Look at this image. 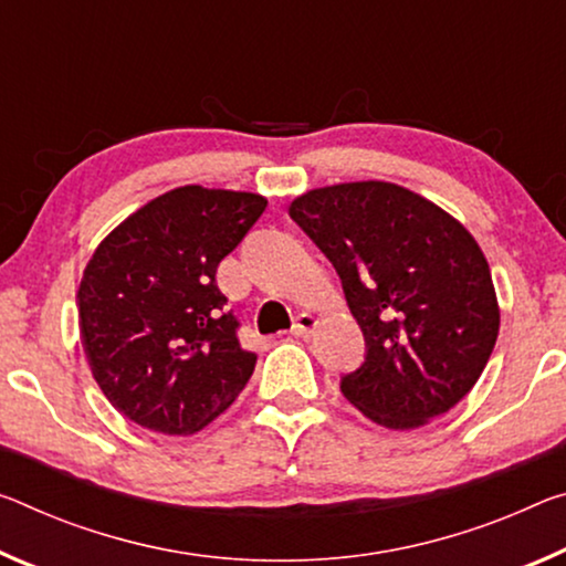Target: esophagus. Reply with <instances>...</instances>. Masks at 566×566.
Returning a JSON list of instances; mask_svg holds the SVG:
<instances>
[{"instance_id": "obj_1", "label": "esophagus", "mask_w": 566, "mask_h": 566, "mask_svg": "<svg viewBox=\"0 0 566 566\" xmlns=\"http://www.w3.org/2000/svg\"><path fill=\"white\" fill-rule=\"evenodd\" d=\"M317 325H319V319H317L315 315H310V312H302V315L294 317L292 332H294V335H297V337H310L312 332L317 329Z\"/></svg>"}]
</instances>
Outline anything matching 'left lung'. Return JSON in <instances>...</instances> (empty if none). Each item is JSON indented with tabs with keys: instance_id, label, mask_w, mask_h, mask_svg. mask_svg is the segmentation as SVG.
Here are the masks:
<instances>
[{
	"instance_id": "obj_1",
	"label": "left lung",
	"mask_w": 566,
	"mask_h": 566,
	"mask_svg": "<svg viewBox=\"0 0 566 566\" xmlns=\"http://www.w3.org/2000/svg\"><path fill=\"white\" fill-rule=\"evenodd\" d=\"M294 223L343 280L365 360L339 390L378 426L408 430L469 396L499 337L491 269L443 209L385 181L300 196Z\"/></svg>"
}]
</instances>
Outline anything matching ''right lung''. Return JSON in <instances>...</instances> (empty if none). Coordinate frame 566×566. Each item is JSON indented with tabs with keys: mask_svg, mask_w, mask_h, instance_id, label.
Segmentation results:
<instances>
[{
	"mask_svg": "<svg viewBox=\"0 0 566 566\" xmlns=\"http://www.w3.org/2000/svg\"><path fill=\"white\" fill-rule=\"evenodd\" d=\"M266 199L181 186L138 209L95 249L80 282V337L105 398L166 436L209 426L244 390L256 355L217 284Z\"/></svg>",
	"mask_w": 566,
	"mask_h": 566,
	"instance_id": "add662e5",
	"label": "right lung"
}]
</instances>
